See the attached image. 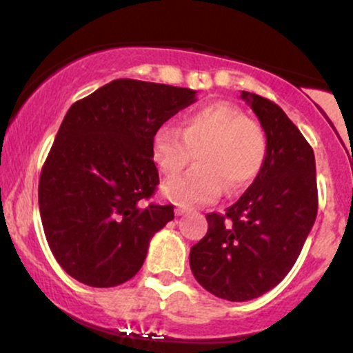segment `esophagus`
Returning <instances> with one entry per match:
<instances>
[{
	"mask_svg": "<svg viewBox=\"0 0 353 353\" xmlns=\"http://www.w3.org/2000/svg\"><path fill=\"white\" fill-rule=\"evenodd\" d=\"M188 208H184V205H176V209H174V212H176V216H184L185 212H188Z\"/></svg>",
	"mask_w": 353,
	"mask_h": 353,
	"instance_id": "obj_1",
	"label": "esophagus"
}]
</instances>
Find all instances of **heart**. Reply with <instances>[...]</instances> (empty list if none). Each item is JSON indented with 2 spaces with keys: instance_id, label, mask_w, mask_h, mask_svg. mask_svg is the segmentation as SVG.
<instances>
[{
  "instance_id": "obj_1",
  "label": "heart",
  "mask_w": 353,
  "mask_h": 353,
  "mask_svg": "<svg viewBox=\"0 0 353 353\" xmlns=\"http://www.w3.org/2000/svg\"><path fill=\"white\" fill-rule=\"evenodd\" d=\"M267 134L257 121L230 103H212L184 116L181 131L161 125L152 137V159L168 179L181 176L197 157L188 176L165 185V196L184 205L209 204L224 189L239 192L264 168Z\"/></svg>"
}]
</instances>
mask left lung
Segmentation results:
<instances>
[{"label":"left lung","mask_w":353,"mask_h":353,"mask_svg":"<svg viewBox=\"0 0 353 353\" xmlns=\"http://www.w3.org/2000/svg\"><path fill=\"white\" fill-rule=\"evenodd\" d=\"M267 134L261 174L224 214H208V234L190 247L196 281L210 294L245 302L290 272L317 217V177L310 144L277 104L242 91Z\"/></svg>","instance_id":"8db88e82"}]
</instances>
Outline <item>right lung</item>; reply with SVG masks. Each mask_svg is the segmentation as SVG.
Listing matches in <instances>:
<instances>
[{
    "label": "right lung",
    "instance_id": "obj_1",
    "mask_svg": "<svg viewBox=\"0 0 353 353\" xmlns=\"http://www.w3.org/2000/svg\"><path fill=\"white\" fill-rule=\"evenodd\" d=\"M196 91L116 79L76 101L39 177V214L58 264L91 287H114L144 264L174 205L149 202L159 184L152 137L196 103Z\"/></svg>",
    "mask_w": 353,
    "mask_h": 353
}]
</instances>
